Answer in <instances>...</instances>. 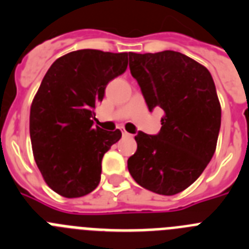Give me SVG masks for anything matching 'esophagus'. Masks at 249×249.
Masks as SVG:
<instances>
[{
	"instance_id": "obj_1",
	"label": "esophagus",
	"mask_w": 249,
	"mask_h": 249,
	"mask_svg": "<svg viewBox=\"0 0 249 249\" xmlns=\"http://www.w3.org/2000/svg\"><path fill=\"white\" fill-rule=\"evenodd\" d=\"M121 132H122L123 137H128V136H131V135H129V133H128V132H127L124 128H121Z\"/></svg>"
}]
</instances>
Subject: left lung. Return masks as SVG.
Instances as JSON below:
<instances>
[{
    "label": "left lung",
    "instance_id": "1",
    "mask_svg": "<svg viewBox=\"0 0 249 249\" xmlns=\"http://www.w3.org/2000/svg\"><path fill=\"white\" fill-rule=\"evenodd\" d=\"M129 70L149 111L162 108L160 132L140 131L137 151L127 160L136 182L146 190L173 196L190 187L214 155L221 105L210 71L176 51L129 52Z\"/></svg>",
    "mask_w": 249,
    "mask_h": 249
}]
</instances>
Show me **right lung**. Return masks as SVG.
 <instances>
[{
	"instance_id": "1",
	"label": "right lung",
	"mask_w": 249,
	"mask_h": 249,
	"mask_svg": "<svg viewBox=\"0 0 249 249\" xmlns=\"http://www.w3.org/2000/svg\"><path fill=\"white\" fill-rule=\"evenodd\" d=\"M128 53L78 50L56 59L30 112L35 160L51 190L66 198L98 186L102 158L122 136L93 126V108L109 81L127 70Z\"/></svg>"
}]
</instances>
